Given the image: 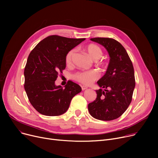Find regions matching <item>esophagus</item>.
<instances>
[{
  "mask_svg": "<svg viewBox=\"0 0 158 158\" xmlns=\"http://www.w3.org/2000/svg\"><path fill=\"white\" fill-rule=\"evenodd\" d=\"M81 88H82V90H85V89H87L88 88L86 86H81Z\"/></svg>",
  "mask_w": 158,
  "mask_h": 158,
  "instance_id": "1",
  "label": "esophagus"
}]
</instances>
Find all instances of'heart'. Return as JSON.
<instances>
[{
  "label": "heart",
  "mask_w": 158,
  "mask_h": 158,
  "mask_svg": "<svg viewBox=\"0 0 158 158\" xmlns=\"http://www.w3.org/2000/svg\"><path fill=\"white\" fill-rule=\"evenodd\" d=\"M85 51L88 53L89 56L94 60H98L102 54L101 48L97 45L90 44L85 46ZM75 54V50L72 49L66 53L65 56V63L66 65H70L72 63V58ZM100 74L96 70L79 71L73 74V78L74 80L85 85H89L92 82L99 78Z\"/></svg>",
  "instance_id": "obj_1"
}]
</instances>
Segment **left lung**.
Returning a JSON list of instances; mask_svg holds the SVG:
<instances>
[{
    "label": "left lung",
    "mask_w": 158,
    "mask_h": 158,
    "mask_svg": "<svg viewBox=\"0 0 158 158\" xmlns=\"http://www.w3.org/2000/svg\"><path fill=\"white\" fill-rule=\"evenodd\" d=\"M103 45L110 56L104 76L97 84V98L88 104V111L97 120L110 121L117 119L126 111L131 102L135 87L133 65L122 44L110 38L90 39Z\"/></svg>",
    "instance_id": "8db88e82"
}]
</instances>
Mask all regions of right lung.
I'll return each mask as SVG.
<instances>
[{"mask_svg":"<svg viewBox=\"0 0 158 158\" xmlns=\"http://www.w3.org/2000/svg\"><path fill=\"white\" fill-rule=\"evenodd\" d=\"M85 38L51 35L41 40L30 52L24 69V88L29 101L40 113L59 116L69 109L81 86L69 81L65 88L56 86L58 75L65 69V56Z\"/></svg>","mask_w":158,"mask_h":158,"instance_id":"1","label":"right lung"}]
</instances>
